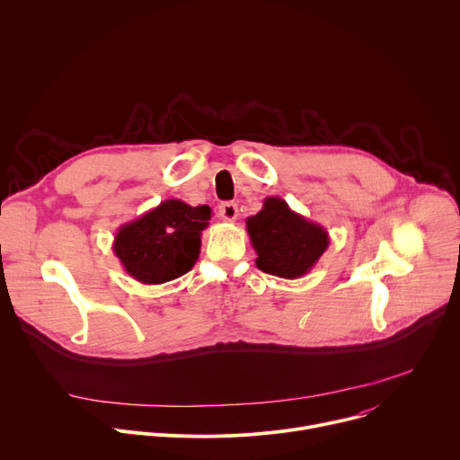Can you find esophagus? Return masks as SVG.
Returning a JSON list of instances; mask_svg holds the SVG:
<instances>
[{
    "instance_id": "obj_1",
    "label": "esophagus",
    "mask_w": 460,
    "mask_h": 460,
    "mask_svg": "<svg viewBox=\"0 0 460 460\" xmlns=\"http://www.w3.org/2000/svg\"><path fill=\"white\" fill-rule=\"evenodd\" d=\"M218 213H220V217H222L224 220L233 222V220H236V217H238V208H236V204H233V202H224V204L218 208Z\"/></svg>"
}]
</instances>
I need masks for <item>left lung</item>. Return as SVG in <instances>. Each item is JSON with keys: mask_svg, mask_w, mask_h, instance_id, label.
I'll return each mask as SVG.
<instances>
[{"mask_svg": "<svg viewBox=\"0 0 460 460\" xmlns=\"http://www.w3.org/2000/svg\"><path fill=\"white\" fill-rule=\"evenodd\" d=\"M256 268L280 279L307 275L330 247V233L295 213L280 196H268L261 209L245 220Z\"/></svg>", "mask_w": 460, "mask_h": 460, "instance_id": "1", "label": "left lung"}]
</instances>
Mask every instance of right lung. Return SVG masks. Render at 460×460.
I'll return each instance as SVG.
<instances>
[{"instance_id":"right-lung-1","label":"right lung","mask_w":460,"mask_h":460,"mask_svg":"<svg viewBox=\"0 0 460 460\" xmlns=\"http://www.w3.org/2000/svg\"><path fill=\"white\" fill-rule=\"evenodd\" d=\"M209 220V206L164 200L140 218L123 224L112 251L128 277L147 286L165 284L192 270Z\"/></svg>"}]
</instances>
